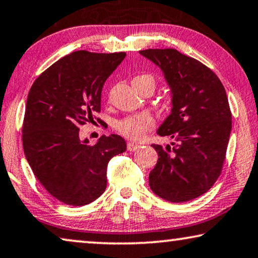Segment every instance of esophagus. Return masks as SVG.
<instances>
[{"instance_id":"1","label":"esophagus","mask_w":258,"mask_h":258,"mask_svg":"<svg viewBox=\"0 0 258 258\" xmlns=\"http://www.w3.org/2000/svg\"><path fill=\"white\" fill-rule=\"evenodd\" d=\"M139 147H140V145H138V144H134V143L127 144V151H130V152H134V151L139 150Z\"/></svg>"}]
</instances>
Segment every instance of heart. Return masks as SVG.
I'll return each mask as SVG.
<instances>
[{
    "mask_svg": "<svg viewBox=\"0 0 258 258\" xmlns=\"http://www.w3.org/2000/svg\"><path fill=\"white\" fill-rule=\"evenodd\" d=\"M134 79H147L151 83H153L154 85V78L150 75H143L138 76ZM154 126V120L151 115L148 114H137V115H131L125 119H122L118 122L117 130L118 132L130 140H140L143 139L147 131H150Z\"/></svg>",
    "mask_w": 258,
    "mask_h": 258,
    "instance_id": "b5f03b06",
    "label": "heart"
}]
</instances>
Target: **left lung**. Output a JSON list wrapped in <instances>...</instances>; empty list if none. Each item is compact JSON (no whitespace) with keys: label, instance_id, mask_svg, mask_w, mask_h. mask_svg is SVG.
<instances>
[{"label":"left lung","instance_id":"1","mask_svg":"<svg viewBox=\"0 0 258 258\" xmlns=\"http://www.w3.org/2000/svg\"><path fill=\"white\" fill-rule=\"evenodd\" d=\"M139 52L161 69L169 86L172 111L158 134L176 141L152 145L159 158L150 187L169 202L190 201L209 190L222 170L231 132L226 90L209 68L175 49Z\"/></svg>","mask_w":258,"mask_h":258}]
</instances>
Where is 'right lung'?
<instances>
[{
  "mask_svg": "<svg viewBox=\"0 0 258 258\" xmlns=\"http://www.w3.org/2000/svg\"><path fill=\"white\" fill-rule=\"evenodd\" d=\"M125 56L75 51L39 75L29 91L22 128L25 158L39 183L65 205L85 206L99 198L108 161L126 151L117 134L89 145L79 132L100 112L103 86Z\"/></svg>",
  "mask_w": 258,
  "mask_h": 258,
  "instance_id": "right-lung-1",
  "label": "right lung"
}]
</instances>
